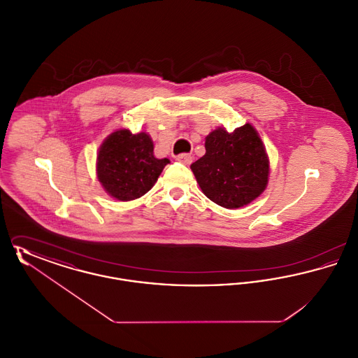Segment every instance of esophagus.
<instances>
[{
	"instance_id": "obj_1",
	"label": "esophagus",
	"mask_w": 358,
	"mask_h": 358,
	"mask_svg": "<svg viewBox=\"0 0 358 358\" xmlns=\"http://www.w3.org/2000/svg\"><path fill=\"white\" fill-rule=\"evenodd\" d=\"M176 159H177L178 162L184 164V165H190V164H192V155H190V154H178V155L176 157Z\"/></svg>"
}]
</instances>
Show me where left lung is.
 Segmentation results:
<instances>
[{"mask_svg": "<svg viewBox=\"0 0 358 358\" xmlns=\"http://www.w3.org/2000/svg\"><path fill=\"white\" fill-rule=\"evenodd\" d=\"M206 153L190 165L205 196L234 209L250 204L268 182V158L255 129L247 123L228 133L219 127L205 139Z\"/></svg>", "mask_w": 358, "mask_h": 358, "instance_id": "obj_1", "label": "left lung"}]
</instances>
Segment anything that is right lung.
<instances>
[{
    "mask_svg": "<svg viewBox=\"0 0 358 358\" xmlns=\"http://www.w3.org/2000/svg\"><path fill=\"white\" fill-rule=\"evenodd\" d=\"M152 138L118 130L103 142L96 162L98 178L104 190L120 201H130L148 193L169 164L153 154Z\"/></svg>",
    "mask_w": 358,
    "mask_h": 358,
    "instance_id": "obj_1",
    "label": "right lung"
}]
</instances>
